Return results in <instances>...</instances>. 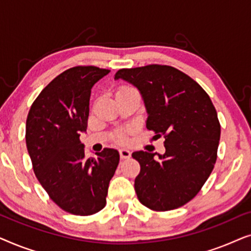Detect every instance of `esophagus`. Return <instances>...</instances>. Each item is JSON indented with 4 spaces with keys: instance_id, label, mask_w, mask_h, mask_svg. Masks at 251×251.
<instances>
[{
    "instance_id": "esophagus-1",
    "label": "esophagus",
    "mask_w": 251,
    "mask_h": 251,
    "mask_svg": "<svg viewBox=\"0 0 251 251\" xmlns=\"http://www.w3.org/2000/svg\"><path fill=\"white\" fill-rule=\"evenodd\" d=\"M130 156H131V152H130L129 150H126V149H121V150H120V157H121L122 160L129 159Z\"/></svg>"
}]
</instances>
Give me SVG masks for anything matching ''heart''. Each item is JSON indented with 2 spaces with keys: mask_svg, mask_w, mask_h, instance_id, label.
<instances>
[{
  "mask_svg": "<svg viewBox=\"0 0 251 251\" xmlns=\"http://www.w3.org/2000/svg\"><path fill=\"white\" fill-rule=\"evenodd\" d=\"M126 89H132V88H130V87H122V88H120V90L119 91H121V90H126ZM130 133V130H122V131H120V132H118L115 135V137H114V140L118 144H126V143H128V135Z\"/></svg>",
  "mask_w": 251,
  "mask_h": 251,
  "instance_id": "1",
  "label": "heart"
}]
</instances>
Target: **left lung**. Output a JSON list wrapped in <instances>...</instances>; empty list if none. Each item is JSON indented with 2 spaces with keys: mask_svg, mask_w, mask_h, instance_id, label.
Segmentation results:
<instances>
[{
  "mask_svg": "<svg viewBox=\"0 0 251 251\" xmlns=\"http://www.w3.org/2000/svg\"><path fill=\"white\" fill-rule=\"evenodd\" d=\"M138 89L145 104L146 128L164 137L166 153L138 151L135 191L140 203L168 211L190 202L207 181L217 160L221 125L207 92L177 68L147 65L122 68L115 80Z\"/></svg>",
  "mask_w": 251,
  "mask_h": 251,
  "instance_id": "8db88e82",
  "label": "left lung"
}]
</instances>
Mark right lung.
I'll list each match as a JSON object with an SVG mask.
<instances>
[{
    "mask_svg": "<svg viewBox=\"0 0 251 251\" xmlns=\"http://www.w3.org/2000/svg\"><path fill=\"white\" fill-rule=\"evenodd\" d=\"M108 73L96 66L66 70L41 91L27 115L26 145L35 176L51 200L73 215H94L105 207L120 161L114 149L85 159L80 142L91 89Z\"/></svg>",
    "mask_w": 251,
    "mask_h": 251,
    "instance_id": "obj_1",
    "label": "right lung"
}]
</instances>
